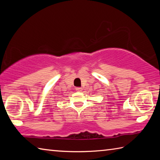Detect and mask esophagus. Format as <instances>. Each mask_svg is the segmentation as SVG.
<instances>
[{"mask_svg": "<svg viewBox=\"0 0 160 160\" xmlns=\"http://www.w3.org/2000/svg\"><path fill=\"white\" fill-rule=\"evenodd\" d=\"M75 90H76L77 92H82V88H79V87H78V88H75Z\"/></svg>", "mask_w": 160, "mask_h": 160, "instance_id": "1", "label": "esophagus"}]
</instances>
